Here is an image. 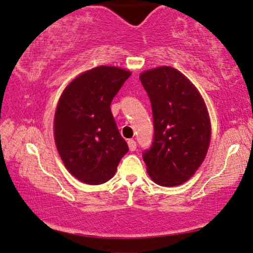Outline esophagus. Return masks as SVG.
<instances>
[{
  "instance_id": "esophagus-1",
  "label": "esophagus",
  "mask_w": 253,
  "mask_h": 253,
  "mask_svg": "<svg viewBox=\"0 0 253 253\" xmlns=\"http://www.w3.org/2000/svg\"><path fill=\"white\" fill-rule=\"evenodd\" d=\"M127 143H128V148H129V150L135 151V149H136V142L134 140H128Z\"/></svg>"
}]
</instances>
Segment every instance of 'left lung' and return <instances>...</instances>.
I'll return each mask as SVG.
<instances>
[{
	"instance_id": "1",
	"label": "left lung",
	"mask_w": 253,
	"mask_h": 253,
	"mask_svg": "<svg viewBox=\"0 0 253 253\" xmlns=\"http://www.w3.org/2000/svg\"><path fill=\"white\" fill-rule=\"evenodd\" d=\"M154 115L155 137L143 154L149 176L163 187H176L196 173L211 141V120L196 86L172 66L140 74Z\"/></svg>"
}]
</instances>
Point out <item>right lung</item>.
Returning <instances> with one entry per match:
<instances>
[{
	"mask_svg": "<svg viewBox=\"0 0 253 253\" xmlns=\"http://www.w3.org/2000/svg\"><path fill=\"white\" fill-rule=\"evenodd\" d=\"M130 74L118 66L94 67L74 78L60 95L54 118L56 148L81 182L105 183L128 152L110 104Z\"/></svg>",
	"mask_w": 253,
	"mask_h": 253,
	"instance_id": "add662e5",
	"label": "right lung"
}]
</instances>
